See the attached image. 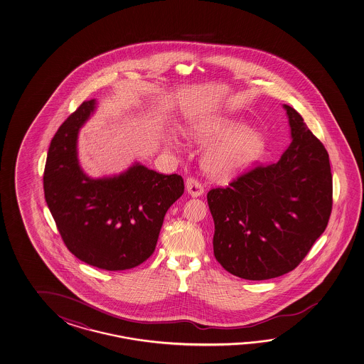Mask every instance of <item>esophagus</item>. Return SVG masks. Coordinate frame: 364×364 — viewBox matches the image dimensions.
Here are the masks:
<instances>
[{
	"label": "esophagus",
	"mask_w": 364,
	"mask_h": 364,
	"mask_svg": "<svg viewBox=\"0 0 364 364\" xmlns=\"http://www.w3.org/2000/svg\"><path fill=\"white\" fill-rule=\"evenodd\" d=\"M186 192L189 193L192 197H199L200 194H203V186L196 178H188L186 181Z\"/></svg>",
	"instance_id": "1"
}]
</instances>
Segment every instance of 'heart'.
Returning a JSON list of instances; mask_svg holds the SVG:
<instances>
[{"instance_id":"1","label":"heart","mask_w":364,"mask_h":364,"mask_svg":"<svg viewBox=\"0 0 364 364\" xmlns=\"http://www.w3.org/2000/svg\"><path fill=\"white\" fill-rule=\"evenodd\" d=\"M193 136L200 141H213L202 154V167L213 178H230L251 165L264 151V137L247 129L240 119L223 118L203 124Z\"/></svg>"}]
</instances>
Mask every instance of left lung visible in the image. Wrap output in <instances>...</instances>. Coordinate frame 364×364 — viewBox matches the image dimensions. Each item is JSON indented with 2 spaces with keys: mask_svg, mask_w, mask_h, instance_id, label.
<instances>
[{
  "mask_svg": "<svg viewBox=\"0 0 364 364\" xmlns=\"http://www.w3.org/2000/svg\"><path fill=\"white\" fill-rule=\"evenodd\" d=\"M283 108L292 140L279 161L207 194L215 257L248 281L294 270L322 235L332 210L328 153L292 107Z\"/></svg>",
  "mask_w": 364,
  "mask_h": 364,
  "instance_id": "8db88e82",
  "label": "left lung"
}]
</instances>
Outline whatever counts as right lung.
<instances>
[{
  "label": "right lung",
  "instance_id": "1",
  "mask_svg": "<svg viewBox=\"0 0 364 364\" xmlns=\"http://www.w3.org/2000/svg\"><path fill=\"white\" fill-rule=\"evenodd\" d=\"M95 104V99L83 102L53 137L43 172L45 199L77 259L110 272L126 270L154 252L166 213L184 193V181L139 162L113 176H87L78 162L77 139Z\"/></svg>",
  "mask_w": 364,
  "mask_h": 364
}]
</instances>
